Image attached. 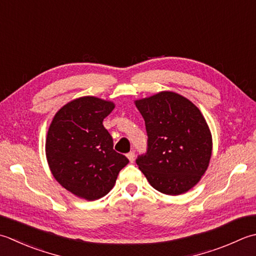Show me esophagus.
Listing matches in <instances>:
<instances>
[{
  "mask_svg": "<svg viewBox=\"0 0 256 256\" xmlns=\"http://www.w3.org/2000/svg\"><path fill=\"white\" fill-rule=\"evenodd\" d=\"M128 161L131 162V163H133L134 162V160H135V153L134 152H130V153H128Z\"/></svg>",
  "mask_w": 256,
  "mask_h": 256,
  "instance_id": "1",
  "label": "esophagus"
}]
</instances>
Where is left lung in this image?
<instances>
[{"label":"left lung","instance_id":"obj_1","mask_svg":"<svg viewBox=\"0 0 256 256\" xmlns=\"http://www.w3.org/2000/svg\"><path fill=\"white\" fill-rule=\"evenodd\" d=\"M145 121L148 153L136 160L152 186L168 195L186 193L206 172L212 134L203 114L188 98L162 91L134 101Z\"/></svg>","mask_w":256,"mask_h":256}]
</instances>
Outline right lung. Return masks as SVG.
Returning a JSON list of instances; mask_svg holds the SVG:
<instances>
[{
	"mask_svg": "<svg viewBox=\"0 0 256 256\" xmlns=\"http://www.w3.org/2000/svg\"><path fill=\"white\" fill-rule=\"evenodd\" d=\"M115 104L95 96L72 100L55 113L50 124L45 154L54 178L80 198L95 201L115 185L128 163L113 150L103 120Z\"/></svg>",
	"mask_w": 256,
	"mask_h": 256,
	"instance_id": "right-lung-1",
	"label": "right lung"
}]
</instances>
